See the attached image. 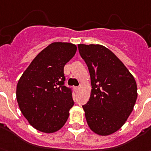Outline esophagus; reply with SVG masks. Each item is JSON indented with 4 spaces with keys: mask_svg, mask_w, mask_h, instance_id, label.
Returning a JSON list of instances; mask_svg holds the SVG:
<instances>
[{
    "mask_svg": "<svg viewBox=\"0 0 151 151\" xmlns=\"http://www.w3.org/2000/svg\"><path fill=\"white\" fill-rule=\"evenodd\" d=\"M74 91H75V92H77V91H78V90H79V88H78L77 86H74Z\"/></svg>",
    "mask_w": 151,
    "mask_h": 151,
    "instance_id": "1",
    "label": "esophagus"
}]
</instances>
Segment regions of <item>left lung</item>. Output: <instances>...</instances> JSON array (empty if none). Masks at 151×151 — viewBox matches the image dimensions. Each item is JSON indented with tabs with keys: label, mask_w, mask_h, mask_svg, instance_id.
Masks as SVG:
<instances>
[{
	"label": "left lung",
	"mask_w": 151,
	"mask_h": 151,
	"mask_svg": "<svg viewBox=\"0 0 151 151\" xmlns=\"http://www.w3.org/2000/svg\"><path fill=\"white\" fill-rule=\"evenodd\" d=\"M91 81L89 101L83 106L88 126L99 135L112 134L122 128L133 111L137 83L115 54L101 45H78Z\"/></svg>",
	"instance_id": "1"
}]
</instances>
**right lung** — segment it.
<instances>
[{"mask_svg": "<svg viewBox=\"0 0 151 151\" xmlns=\"http://www.w3.org/2000/svg\"><path fill=\"white\" fill-rule=\"evenodd\" d=\"M76 52L72 43H52L38 54L18 81L16 94L19 109L39 132H57L69 117L74 103L71 90L64 85V67Z\"/></svg>", "mask_w": 151, "mask_h": 151, "instance_id": "add662e5", "label": "right lung"}]
</instances>
